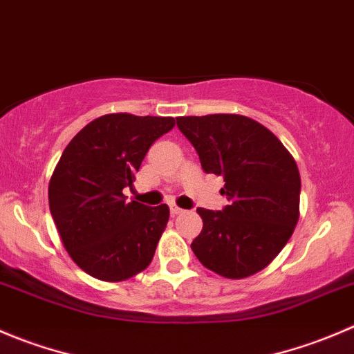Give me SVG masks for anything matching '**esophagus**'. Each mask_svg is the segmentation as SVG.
I'll return each mask as SVG.
<instances>
[{"instance_id": "34e87169", "label": "esophagus", "mask_w": 354, "mask_h": 354, "mask_svg": "<svg viewBox=\"0 0 354 354\" xmlns=\"http://www.w3.org/2000/svg\"><path fill=\"white\" fill-rule=\"evenodd\" d=\"M181 212H183V209L181 207H178V205H171V214L173 216H178V214H181Z\"/></svg>"}]
</instances>
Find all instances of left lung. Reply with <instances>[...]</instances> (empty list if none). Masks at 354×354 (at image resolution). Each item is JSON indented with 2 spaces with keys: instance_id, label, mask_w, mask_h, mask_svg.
<instances>
[{
  "instance_id": "left-lung-1",
  "label": "left lung",
  "mask_w": 354,
  "mask_h": 354,
  "mask_svg": "<svg viewBox=\"0 0 354 354\" xmlns=\"http://www.w3.org/2000/svg\"><path fill=\"white\" fill-rule=\"evenodd\" d=\"M202 169L225 180L223 211L198 207L202 232L192 250L225 279H247L266 268L289 242L299 219L301 176L279 138L239 114L178 118Z\"/></svg>"
}]
</instances>
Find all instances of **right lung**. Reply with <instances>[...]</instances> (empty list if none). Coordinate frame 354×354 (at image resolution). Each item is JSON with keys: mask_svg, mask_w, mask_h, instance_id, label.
<instances>
[{"mask_svg": "<svg viewBox=\"0 0 354 354\" xmlns=\"http://www.w3.org/2000/svg\"><path fill=\"white\" fill-rule=\"evenodd\" d=\"M174 128L173 118L107 114L71 140L51 174L48 201L58 235L82 272L122 282L149 266L169 207L126 202L150 145Z\"/></svg>", "mask_w": 354, "mask_h": 354, "instance_id": "obj_1", "label": "right lung"}]
</instances>
